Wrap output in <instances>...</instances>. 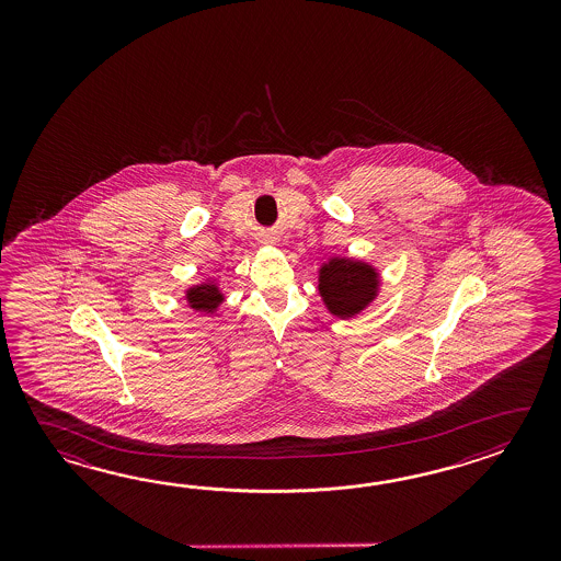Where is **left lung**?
I'll use <instances>...</instances> for the list:
<instances>
[{
	"instance_id": "8db88e82",
	"label": "left lung",
	"mask_w": 561,
	"mask_h": 561,
	"mask_svg": "<svg viewBox=\"0 0 561 561\" xmlns=\"http://www.w3.org/2000/svg\"><path fill=\"white\" fill-rule=\"evenodd\" d=\"M319 295L324 309L339 319H353L381 293V273L375 264L353 256H331L319 266Z\"/></svg>"
}]
</instances>
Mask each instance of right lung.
Segmentation results:
<instances>
[{
  "instance_id": "add662e5",
  "label": "right lung",
  "mask_w": 561,
  "mask_h": 561,
  "mask_svg": "<svg viewBox=\"0 0 561 561\" xmlns=\"http://www.w3.org/2000/svg\"><path fill=\"white\" fill-rule=\"evenodd\" d=\"M184 300L188 302L194 312H201V314H216L218 307L227 300L220 283L216 278H204L196 285H191L184 290Z\"/></svg>"
}]
</instances>
